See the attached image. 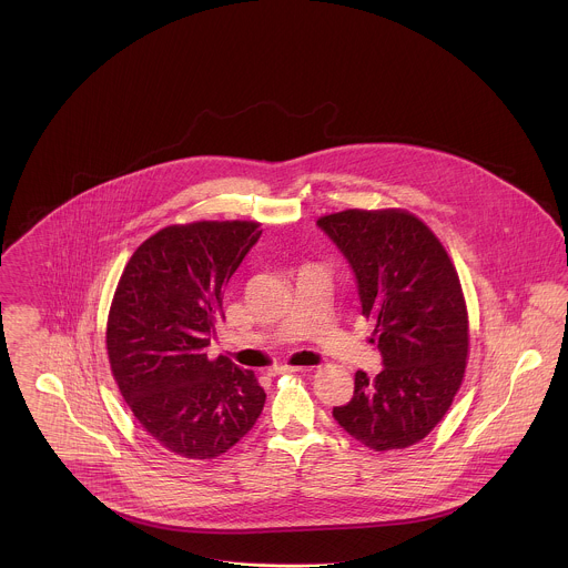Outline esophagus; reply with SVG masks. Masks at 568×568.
Here are the masks:
<instances>
[{
	"instance_id": "34e87169",
	"label": "esophagus",
	"mask_w": 568,
	"mask_h": 568,
	"mask_svg": "<svg viewBox=\"0 0 568 568\" xmlns=\"http://www.w3.org/2000/svg\"><path fill=\"white\" fill-rule=\"evenodd\" d=\"M306 367H300V365H274L268 369L271 376H281V374H290V372H304Z\"/></svg>"
}]
</instances>
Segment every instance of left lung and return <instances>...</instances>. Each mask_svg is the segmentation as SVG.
Returning <instances> with one entry per match:
<instances>
[{"label": "left lung", "mask_w": 568, "mask_h": 568, "mask_svg": "<svg viewBox=\"0 0 568 568\" xmlns=\"http://www.w3.org/2000/svg\"><path fill=\"white\" fill-rule=\"evenodd\" d=\"M317 226L355 274L383 355V372L369 378L359 369L351 402L332 414L376 453L408 448L444 418L465 376L469 321L458 274L437 236L408 211L348 209Z\"/></svg>", "instance_id": "1"}]
</instances>
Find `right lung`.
<instances>
[{
    "label": "right lung",
    "mask_w": 568,
    "mask_h": 568,
    "mask_svg": "<svg viewBox=\"0 0 568 568\" xmlns=\"http://www.w3.org/2000/svg\"><path fill=\"white\" fill-rule=\"evenodd\" d=\"M260 234L255 222L162 227L115 290L108 355L118 388L141 427L185 458L227 453L266 402L251 369L204 353L224 318V287Z\"/></svg>",
    "instance_id": "add662e5"
}]
</instances>
